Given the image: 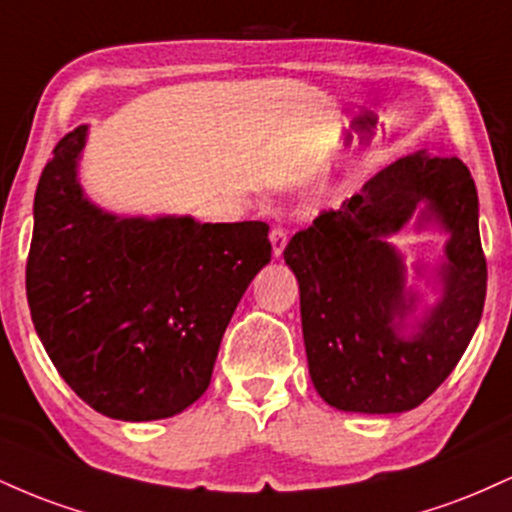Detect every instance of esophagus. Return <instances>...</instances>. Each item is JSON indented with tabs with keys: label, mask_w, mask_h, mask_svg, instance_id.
Here are the masks:
<instances>
[{
	"label": "esophagus",
	"mask_w": 512,
	"mask_h": 512,
	"mask_svg": "<svg viewBox=\"0 0 512 512\" xmlns=\"http://www.w3.org/2000/svg\"><path fill=\"white\" fill-rule=\"evenodd\" d=\"M269 240H272L274 257L279 260V257L284 255V250H286V231H284V228H272V233H269Z\"/></svg>",
	"instance_id": "obj_1"
}]
</instances>
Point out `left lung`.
<instances>
[{
	"label": "left lung",
	"instance_id": "8db88e82",
	"mask_svg": "<svg viewBox=\"0 0 512 512\" xmlns=\"http://www.w3.org/2000/svg\"><path fill=\"white\" fill-rule=\"evenodd\" d=\"M407 225L446 236L436 261L406 264ZM301 289L303 342L317 395L339 411L402 414L457 366L481 320L486 260L479 197L460 158H397L286 245ZM434 293L428 302L408 274Z\"/></svg>",
	"mask_w": 512,
	"mask_h": 512
}]
</instances>
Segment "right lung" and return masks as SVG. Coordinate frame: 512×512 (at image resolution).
I'll return each mask as SVG.
<instances>
[{
    "label": "right lung",
    "mask_w": 512,
    "mask_h": 512,
    "mask_svg": "<svg viewBox=\"0 0 512 512\" xmlns=\"http://www.w3.org/2000/svg\"><path fill=\"white\" fill-rule=\"evenodd\" d=\"M88 125L40 175L26 291L35 332L88 407L120 421L180 414L209 387L221 337L272 260L262 221L125 216L79 180Z\"/></svg>",
    "instance_id": "add662e5"
}]
</instances>
